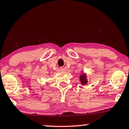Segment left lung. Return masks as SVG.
Listing matches in <instances>:
<instances>
[{
    "mask_svg": "<svg viewBox=\"0 0 129 129\" xmlns=\"http://www.w3.org/2000/svg\"><path fill=\"white\" fill-rule=\"evenodd\" d=\"M80 80L82 84L84 85V84H87V80L86 79V75H85V74H82V75H81Z\"/></svg>",
    "mask_w": 129,
    "mask_h": 129,
    "instance_id": "8db88e82",
    "label": "left lung"
}]
</instances>
